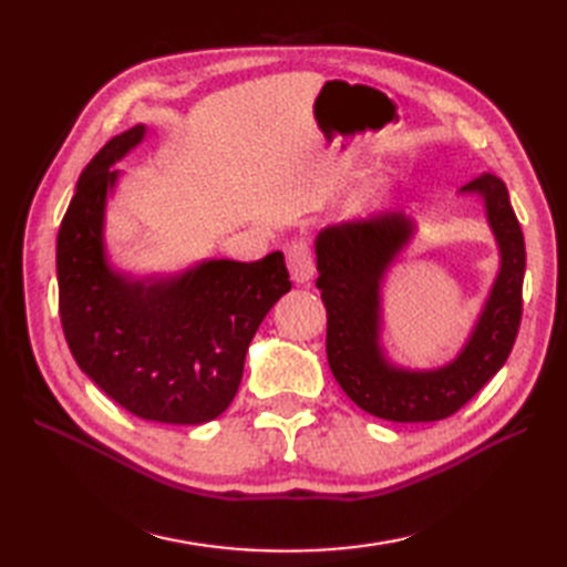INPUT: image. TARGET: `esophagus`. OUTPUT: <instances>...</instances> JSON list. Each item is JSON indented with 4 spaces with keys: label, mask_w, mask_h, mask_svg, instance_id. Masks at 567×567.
Masks as SVG:
<instances>
[{
    "label": "esophagus",
    "mask_w": 567,
    "mask_h": 567,
    "mask_svg": "<svg viewBox=\"0 0 567 567\" xmlns=\"http://www.w3.org/2000/svg\"><path fill=\"white\" fill-rule=\"evenodd\" d=\"M287 256V268L295 282H309L311 275H315V252L305 238H292L290 244L285 246Z\"/></svg>",
    "instance_id": "esophagus-1"
}]
</instances>
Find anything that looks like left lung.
Returning <instances> with one entry per match:
<instances>
[{"mask_svg": "<svg viewBox=\"0 0 567 567\" xmlns=\"http://www.w3.org/2000/svg\"><path fill=\"white\" fill-rule=\"evenodd\" d=\"M463 192L485 199L502 270L489 302L453 363L431 372L394 370L378 348L380 280L412 228L400 214L323 228L317 238V287L327 307V355L336 382L368 414L416 424L441 421L467 404L507 363L522 323L526 248L507 185L483 173Z\"/></svg>", "mask_w": 567, "mask_h": 567, "instance_id": "1", "label": "left lung"}]
</instances>
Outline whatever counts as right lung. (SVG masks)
I'll use <instances>...</instances> for the list:
<instances>
[{
  "instance_id": "right-lung-1",
  "label": "right lung",
  "mask_w": 567,
  "mask_h": 567,
  "mask_svg": "<svg viewBox=\"0 0 567 567\" xmlns=\"http://www.w3.org/2000/svg\"><path fill=\"white\" fill-rule=\"evenodd\" d=\"M143 131L114 136L78 179L58 231V315L80 370L126 412L204 424L231 404L248 343L292 282L280 250L256 262L209 260L153 285L106 268L104 199L118 175L112 165Z\"/></svg>"
}]
</instances>
